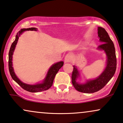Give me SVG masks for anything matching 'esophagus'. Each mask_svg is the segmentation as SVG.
<instances>
[{"label": "esophagus", "instance_id": "34e87169", "mask_svg": "<svg viewBox=\"0 0 123 123\" xmlns=\"http://www.w3.org/2000/svg\"><path fill=\"white\" fill-rule=\"evenodd\" d=\"M72 60V58H71V55L69 54H66L65 57L64 62L65 63H69L71 62Z\"/></svg>", "mask_w": 123, "mask_h": 123}]
</instances>
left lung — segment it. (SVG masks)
<instances>
[{"instance_id":"obj_1","label":"left lung","mask_w":123,"mask_h":123,"mask_svg":"<svg viewBox=\"0 0 123 123\" xmlns=\"http://www.w3.org/2000/svg\"><path fill=\"white\" fill-rule=\"evenodd\" d=\"M98 36L100 38V42L103 43L99 45L97 49L104 50L105 52L107 57L106 66L100 76L94 80H88L85 84H80L77 82L80 74L76 66H73L72 82L74 88L80 92L92 93L100 91L109 82L116 72L117 60L113 43L104 28L98 27Z\"/></svg>"}]
</instances>
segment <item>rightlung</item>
<instances>
[{"label":"right lung","mask_w":123,"mask_h":123,"mask_svg":"<svg viewBox=\"0 0 123 123\" xmlns=\"http://www.w3.org/2000/svg\"><path fill=\"white\" fill-rule=\"evenodd\" d=\"M37 31V29L34 27H31L29 29H22L18 32H17L16 35V38L15 41L13 42L12 43L10 47V49L8 53V69H9V72L11 75L12 78L17 83L20 85L23 89L26 90L30 92H42L44 91H46L49 89L53 85V81H54V77H55L56 74L58 72V70L61 68L63 65V61H60L58 62L53 64L51 67L50 68L46 77L43 82L41 84H38L36 85H29L22 82L21 81L19 80V79L17 77V76L15 74L14 71V69L12 67V55L14 53L15 48L16 45H17L19 37L20 34H22L25 31Z\"/></svg>","instance_id":"add662e5"}]
</instances>
